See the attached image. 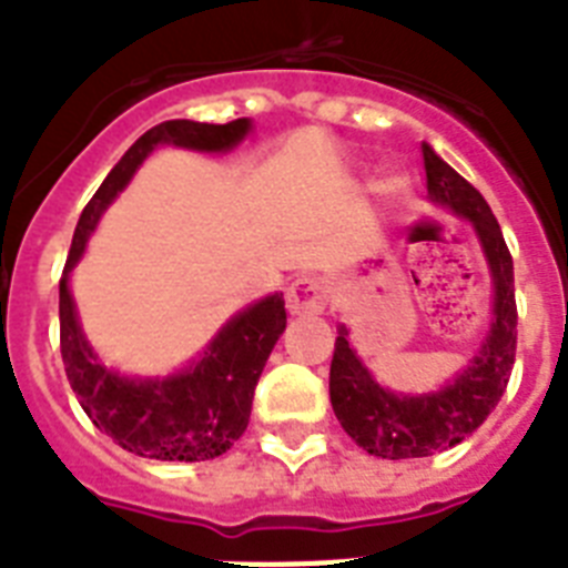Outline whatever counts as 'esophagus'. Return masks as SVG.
<instances>
[{"mask_svg":"<svg viewBox=\"0 0 568 568\" xmlns=\"http://www.w3.org/2000/svg\"><path fill=\"white\" fill-rule=\"evenodd\" d=\"M326 283L321 276H300L288 288V312L292 315H321L326 308Z\"/></svg>","mask_w":568,"mask_h":568,"instance_id":"34e87169","label":"esophagus"}]
</instances>
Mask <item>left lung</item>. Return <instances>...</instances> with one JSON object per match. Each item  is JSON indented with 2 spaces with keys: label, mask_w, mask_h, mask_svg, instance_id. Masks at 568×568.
Returning <instances> with one entry per match:
<instances>
[{
  "label": "left lung",
  "mask_w": 568,
  "mask_h": 568,
  "mask_svg": "<svg viewBox=\"0 0 568 568\" xmlns=\"http://www.w3.org/2000/svg\"><path fill=\"white\" fill-rule=\"evenodd\" d=\"M426 186L435 204H444L473 221L490 262L496 283V321L490 338L473 364L440 394L399 396L379 388L367 367L349 349L347 329L341 326L329 367V399L341 426L362 449L376 458H426L460 444L481 426L508 388L516 358V294L514 260L501 227L487 201L473 183L423 145Z\"/></svg>",
  "instance_id": "1"
}]
</instances>
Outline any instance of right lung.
I'll use <instances>...</instances> for the list:
<instances>
[{"instance_id":"1","label":"right lung","mask_w":568,"mask_h":568,"mask_svg":"<svg viewBox=\"0 0 568 568\" xmlns=\"http://www.w3.org/2000/svg\"><path fill=\"white\" fill-rule=\"evenodd\" d=\"M247 128V119L227 124L172 119L156 124L113 165V172L104 178L78 219L60 280V356L69 385L92 426L142 458L210 460L224 455L244 435L262 367L285 329L283 294H271L233 317L192 371L163 382H136L122 379L95 362L78 326L67 274L84 251L87 236L99 224L104 206L122 192L154 145L172 142L183 149L227 151L242 140Z\"/></svg>"}]
</instances>
